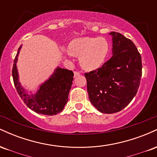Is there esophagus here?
I'll return each instance as SVG.
<instances>
[{
  "instance_id": "34e87169",
  "label": "esophagus",
  "mask_w": 157,
  "mask_h": 157,
  "mask_svg": "<svg viewBox=\"0 0 157 157\" xmlns=\"http://www.w3.org/2000/svg\"><path fill=\"white\" fill-rule=\"evenodd\" d=\"M80 75V72H79V71H75V72H74V76H75V77L79 76Z\"/></svg>"
}]
</instances>
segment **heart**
I'll use <instances>...</instances> for the list:
<instances>
[{"label":"heart","instance_id":"1","mask_svg":"<svg viewBox=\"0 0 157 157\" xmlns=\"http://www.w3.org/2000/svg\"><path fill=\"white\" fill-rule=\"evenodd\" d=\"M73 55L80 57L81 66L92 70L100 67L109 52V44L102 37H78L72 40L68 46Z\"/></svg>","mask_w":157,"mask_h":157}]
</instances>
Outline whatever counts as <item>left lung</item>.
Here are the masks:
<instances>
[{
    "instance_id": "1",
    "label": "left lung",
    "mask_w": 157,
    "mask_h": 157,
    "mask_svg": "<svg viewBox=\"0 0 157 157\" xmlns=\"http://www.w3.org/2000/svg\"><path fill=\"white\" fill-rule=\"evenodd\" d=\"M113 37V56L101 67L84 74L89 100L99 111L118 112L137 93L142 77V57L130 39L117 32Z\"/></svg>"
}]
</instances>
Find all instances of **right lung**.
Returning a JSON list of instances; mask_svg holds the SVG:
<instances>
[{
	"label": "right lung",
	"mask_w": 157,
	"mask_h": 157,
	"mask_svg": "<svg viewBox=\"0 0 157 157\" xmlns=\"http://www.w3.org/2000/svg\"><path fill=\"white\" fill-rule=\"evenodd\" d=\"M20 49L21 46L14 60L12 73L14 85L21 98L27 107L37 113L52 116L60 113L68 102L74 73L69 70L57 68L48 80L40 86L36 94L29 95L18 82L16 62Z\"/></svg>",
	"instance_id": "obj_1"
}]
</instances>
